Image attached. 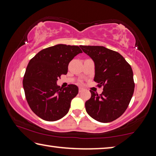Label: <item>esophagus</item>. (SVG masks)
<instances>
[{
	"label": "esophagus",
	"instance_id": "esophagus-1",
	"mask_svg": "<svg viewBox=\"0 0 156 156\" xmlns=\"http://www.w3.org/2000/svg\"><path fill=\"white\" fill-rule=\"evenodd\" d=\"M84 90L83 89V88H82V87H79V92H82Z\"/></svg>",
	"mask_w": 156,
	"mask_h": 156
}]
</instances>
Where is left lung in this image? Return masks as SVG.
I'll return each mask as SVG.
<instances>
[{
  "label": "left lung",
  "instance_id": "obj_1",
  "mask_svg": "<svg viewBox=\"0 0 156 156\" xmlns=\"http://www.w3.org/2000/svg\"><path fill=\"white\" fill-rule=\"evenodd\" d=\"M80 47L94 62V81L99 87H103L100 95L90 90L86 112L98 122H112L123 114L133 96L135 84L131 67L119 53L103 46Z\"/></svg>",
  "mask_w": 156,
  "mask_h": 156
}]
</instances>
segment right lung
Returning a JSON list of instances; mask_svg holds the SVG:
<instances>
[{
    "label": "right lung",
    "instance_id": "add662e5",
    "mask_svg": "<svg viewBox=\"0 0 156 156\" xmlns=\"http://www.w3.org/2000/svg\"><path fill=\"white\" fill-rule=\"evenodd\" d=\"M83 53L78 46L58 44L39 51L30 60L23 84L32 112L46 121H56L68 113L71 102L78 93L75 84L60 88L58 78L67 74L68 65Z\"/></svg>",
    "mask_w": 156,
    "mask_h": 156
}]
</instances>
